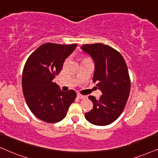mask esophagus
<instances>
[{
    "mask_svg": "<svg viewBox=\"0 0 158 158\" xmlns=\"http://www.w3.org/2000/svg\"><path fill=\"white\" fill-rule=\"evenodd\" d=\"M77 98L79 99H84V98H85V95H81V94H77Z\"/></svg>",
    "mask_w": 158,
    "mask_h": 158,
    "instance_id": "1",
    "label": "esophagus"
}]
</instances>
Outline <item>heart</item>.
<instances>
[{"mask_svg":"<svg viewBox=\"0 0 158 158\" xmlns=\"http://www.w3.org/2000/svg\"><path fill=\"white\" fill-rule=\"evenodd\" d=\"M85 58H86V57H85ZM83 59H84V58H83Z\"/></svg>","mask_w":158,"mask_h":158,"instance_id":"heart-1","label":"heart"}]
</instances>
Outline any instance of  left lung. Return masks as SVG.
<instances>
[{"label": "left lung", "mask_w": 158, "mask_h": 158, "mask_svg": "<svg viewBox=\"0 0 158 158\" xmlns=\"http://www.w3.org/2000/svg\"><path fill=\"white\" fill-rule=\"evenodd\" d=\"M81 49L95 62L93 81L102 92L98 99L89 96L93 107L85 113V118L95 125H109L123 113L129 97L131 79L126 63L118 51L103 44H83Z\"/></svg>", "instance_id": "1"}]
</instances>
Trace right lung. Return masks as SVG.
<instances>
[{"label":"right lung","instance_id":"add662e5","mask_svg":"<svg viewBox=\"0 0 158 158\" xmlns=\"http://www.w3.org/2000/svg\"><path fill=\"white\" fill-rule=\"evenodd\" d=\"M77 46L44 44L26 61L22 77L24 97L31 112L41 120L48 123L61 121L77 97L74 90L62 91L52 81Z\"/></svg>","mask_w":158,"mask_h":158}]
</instances>
